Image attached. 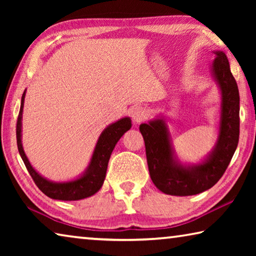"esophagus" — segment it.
<instances>
[{
  "label": "esophagus",
  "mask_w": 256,
  "mask_h": 256,
  "mask_svg": "<svg viewBox=\"0 0 256 256\" xmlns=\"http://www.w3.org/2000/svg\"><path fill=\"white\" fill-rule=\"evenodd\" d=\"M131 115H132L133 122L138 124V123L144 122V120L148 118V110L142 106H136L132 110Z\"/></svg>",
  "instance_id": "esophagus-1"
}]
</instances>
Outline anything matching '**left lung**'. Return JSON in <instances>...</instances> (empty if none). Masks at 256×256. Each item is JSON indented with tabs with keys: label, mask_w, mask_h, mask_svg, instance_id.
I'll return each mask as SVG.
<instances>
[{
	"label": "left lung",
	"mask_w": 256,
	"mask_h": 256,
	"mask_svg": "<svg viewBox=\"0 0 256 256\" xmlns=\"http://www.w3.org/2000/svg\"><path fill=\"white\" fill-rule=\"evenodd\" d=\"M212 72L222 90V118L214 150L204 162L185 167L172 157L167 126L162 118L141 124L150 177L162 192L170 196H194L211 188L232 158L240 138V92L224 52H214Z\"/></svg>",
	"instance_id": "obj_1"
}]
</instances>
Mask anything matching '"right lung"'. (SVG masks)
I'll return each mask as SVG.
<instances>
[{
    "mask_svg": "<svg viewBox=\"0 0 256 256\" xmlns=\"http://www.w3.org/2000/svg\"><path fill=\"white\" fill-rule=\"evenodd\" d=\"M24 96L26 92L21 98L20 112L18 120H16V144H18L19 154L24 160V166L34 180V184L45 196L54 198V200L76 201L92 196L94 193H97L102 188L104 180H105L108 162H110L115 144H118V141L122 138L123 134L131 128V120L124 118L105 128V131L98 138L88 170L80 178L66 182V183H53V182H50L42 177L34 170L22 149V144H21V118H22Z\"/></svg>",
    "mask_w": 256,
    "mask_h": 256,
    "instance_id": "1",
    "label": "right lung"
}]
</instances>
